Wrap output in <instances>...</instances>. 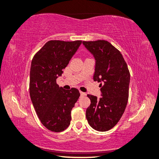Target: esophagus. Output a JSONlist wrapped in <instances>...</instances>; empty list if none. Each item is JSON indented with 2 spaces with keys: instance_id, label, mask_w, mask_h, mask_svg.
<instances>
[{
  "instance_id": "obj_1",
  "label": "esophagus",
  "mask_w": 159,
  "mask_h": 159,
  "mask_svg": "<svg viewBox=\"0 0 159 159\" xmlns=\"http://www.w3.org/2000/svg\"><path fill=\"white\" fill-rule=\"evenodd\" d=\"M80 94H81V96H85L86 95V93H84L83 92H80Z\"/></svg>"
}]
</instances>
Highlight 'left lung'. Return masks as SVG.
I'll list each match as a JSON object with an SVG mask.
<instances>
[{"label":"left lung","instance_id":"1","mask_svg":"<svg viewBox=\"0 0 159 159\" xmlns=\"http://www.w3.org/2000/svg\"><path fill=\"white\" fill-rule=\"evenodd\" d=\"M96 60L93 79L100 82L102 98L87 94L91 104L86 111L89 125L107 131L119 122L128 100L130 72L119 50L106 40L83 41Z\"/></svg>","mask_w":159,"mask_h":159}]
</instances>
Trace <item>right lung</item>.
Here are the masks:
<instances>
[{
  "label": "right lung",
  "instance_id": "add662e5",
  "mask_svg": "<svg viewBox=\"0 0 159 159\" xmlns=\"http://www.w3.org/2000/svg\"><path fill=\"white\" fill-rule=\"evenodd\" d=\"M82 43L50 40L37 52L31 61L29 92L42 124L53 132L67 129L71 111L80 97L75 88L64 89L56 84L70 60Z\"/></svg>",
  "mask_w": 159,
  "mask_h": 159
}]
</instances>
